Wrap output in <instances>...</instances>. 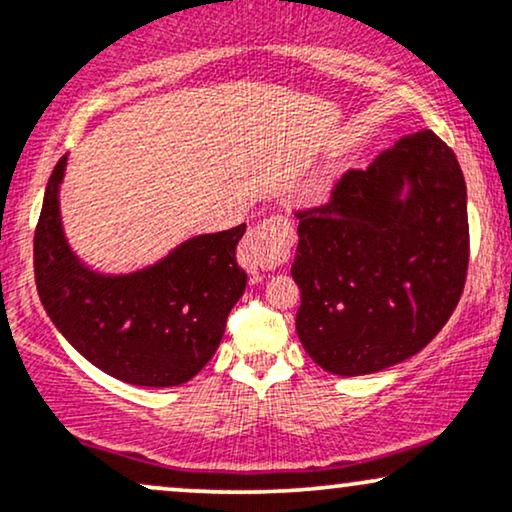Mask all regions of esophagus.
<instances>
[{"mask_svg":"<svg viewBox=\"0 0 512 512\" xmlns=\"http://www.w3.org/2000/svg\"><path fill=\"white\" fill-rule=\"evenodd\" d=\"M293 229L283 217H269L257 224L240 243L238 257L248 272H272L291 255Z\"/></svg>","mask_w":512,"mask_h":512,"instance_id":"esophagus-1","label":"esophagus"}]
</instances>
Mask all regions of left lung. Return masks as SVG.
I'll list each match as a JSON object with an SVG mask.
<instances>
[{
    "label": "left lung",
    "mask_w": 512,
    "mask_h": 512,
    "mask_svg": "<svg viewBox=\"0 0 512 512\" xmlns=\"http://www.w3.org/2000/svg\"><path fill=\"white\" fill-rule=\"evenodd\" d=\"M405 182L411 190L400 201ZM295 217V329L326 372L357 377L398 365L453 315L470 260L467 190L436 133L403 135Z\"/></svg>",
    "instance_id": "8db88e82"
}]
</instances>
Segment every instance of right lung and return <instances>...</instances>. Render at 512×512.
Instances as JSON below:
<instances>
[{"mask_svg": "<svg viewBox=\"0 0 512 512\" xmlns=\"http://www.w3.org/2000/svg\"><path fill=\"white\" fill-rule=\"evenodd\" d=\"M61 157L35 226V286L49 319L85 360L135 386L186 384L217 353L248 274L236 262L245 224L186 240L155 267L102 276L71 255L61 233Z\"/></svg>", "mask_w": 512, "mask_h": 512, "instance_id": "add662e5", "label": "right lung"}]
</instances>
